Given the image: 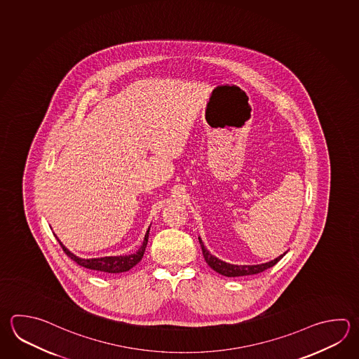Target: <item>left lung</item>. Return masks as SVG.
Here are the masks:
<instances>
[{"label": "left lung", "mask_w": 359, "mask_h": 359, "mask_svg": "<svg viewBox=\"0 0 359 359\" xmlns=\"http://www.w3.org/2000/svg\"><path fill=\"white\" fill-rule=\"evenodd\" d=\"M200 241V245H201V250H203V255H204V259L208 265L215 270L219 274L224 275V276H229V278H234V276H245V275H253L259 274L265 271L269 267L274 266L275 264L278 261L283 259V256L285 255V252L278 256L274 260L269 261L265 264H259V265H232V264H228L224 261L219 260L218 257L212 256L206 248H205L203 241L198 238Z\"/></svg>", "instance_id": "8db88e82"}]
</instances>
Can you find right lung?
I'll return each mask as SVG.
<instances>
[{
  "label": "right lung",
  "instance_id": "1",
  "mask_svg": "<svg viewBox=\"0 0 359 359\" xmlns=\"http://www.w3.org/2000/svg\"><path fill=\"white\" fill-rule=\"evenodd\" d=\"M150 229V228H149ZM149 229L144 242L141 245L140 248L135 253L131 255H125V256H108V257H100V259H79L76 256H74L70 251H67L62 243L60 242V245L64 248L65 253L70 257L71 260L76 262L80 266L85 267V269H90V270H95V271H100V273H109V274H117V273H125L128 271L131 267H134L139 261L142 259L145 248L148 245L149 238Z\"/></svg>",
  "mask_w": 359,
  "mask_h": 359
}]
</instances>
